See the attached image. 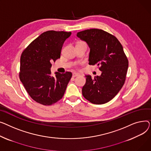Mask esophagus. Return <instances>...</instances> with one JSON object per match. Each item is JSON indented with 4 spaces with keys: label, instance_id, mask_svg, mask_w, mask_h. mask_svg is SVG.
<instances>
[{
    "label": "esophagus",
    "instance_id": "obj_1",
    "mask_svg": "<svg viewBox=\"0 0 151 151\" xmlns=\"http://www.w3.org/2000/svg\"><path fill=\"white\" fill-rule=\"evenodd\" d=\"M79 76V74L76 73H74L73 74V77H77V76Z\"/></svg>",
    "mask_w": 151,
    "mask_h": 151
}]
</instances>
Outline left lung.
Masks as SVG:
<instances>
[{"label": "left lung", "mask_w": 151, "mask_h": 151, "mask_svg": "<svg viewBox=\"0 0 151 151\" xmlns=\"http://www.w3.org/2000/svg\"><path fill=\"white\" fill-rule=\"evenodd\" d=\"M77 37L90 49L89 65L99 66L101 75L91 78L85 76L82 94L94 104L111 101L125 82L129 66L127 58L118 40L101 29H91L78 32Z\"/></svg>", "instance_id": "left-lung-1"}]
</instances>
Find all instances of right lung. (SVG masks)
<instances>
[{
  "mask_svg": "<svg viewBox=\"0 0 151 151\" xmlns=\"http://www.w3.org/2000/svg\"><path fill=\"white\" fill-rule=\"evenodd\" d=\"M71 32L49 30L41 33L22 53L19 78L26 91L37 102L54 104L63 97L72 73L51 75V63L60 58L65 40Z\"/></svg>",
  "mask_w": 151,
  "mask_h": 151,
  "instance_id": "add662e5",
  "label": "right lung"
}]
</instances>
